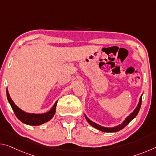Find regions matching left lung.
<instances>
[{"mask_svg":"<svg viewBox=\"0 0 156 156\" xmlns=\"http://www.w3.org/2000/svg\"><path fill=\"white\" fill-rule=\"evenodd\" d=\"M141 104H142V96H140V98L138 105V106L136 107V109L134 110L130 115L126 117V119L123 121V122L121 124V125L114 126V127H105V126H100L99 125H98V124H96V123L92 122L91 120H89V118L87 117L85 114H84V116H85L86 120L89 122V125H91L92 126H94V128L98 129V130H100V131H102L103 132H109V133H111V132H117V131H119L120 130H122V129L124 127H125V126L127 125L133 119V118H136V116L138 115V113L139 111H140V109Z\"/></svg>","mask_w":156,"mask_h":156,"instance_id":"left-lung-1","label":"left lung"}]
</instances>
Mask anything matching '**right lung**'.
Instances as JSON below:
<instances>
[{"label": "right lung", "mask_w": 156, "mask_h": 156, "mask_svg": "<svg viewBox=\"0 0 156 156\" xmlns=\"http://www.w3.org/2000/svg\"><path fill=\"white\" fill-rule=\"evenodd\" d=\"M7 100L9 102L10 105L12 108L13 111L14 112L15 115H16L18 120H20L21 122L28 125H33V126H38L42 125V124L48 122L53 118L55 112H56V108L57 105V102H55L54 106L50 109L48 112L44 113H26L24 111L20 109L19 107H18L13 102L11 97H10L8 90L7 89Z\"/></svg>", "instance_id": "obj_1"}]
</instances>
